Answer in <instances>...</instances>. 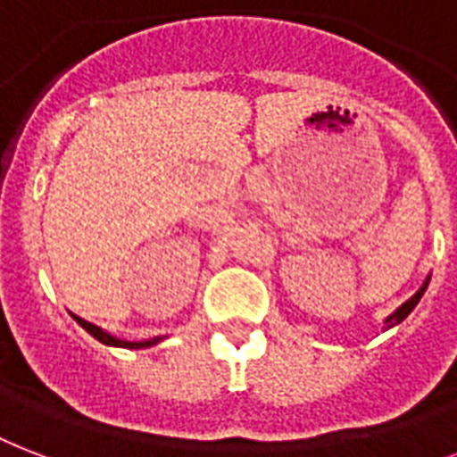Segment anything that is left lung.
Returning <instances> with one entry per match:
<instances>
[{
  "mask_svg": "<svg viewBox=\"0 0 457 457\" xmlns=\"http://www.w3.org/2000/svg\"><path fill=\"white\" fill-rule=\"evenodd\" d=\"M429 280H431V275H427V280H424V283H422V287L414 292L412 297L405 299V302H403V304H400L398 309H395V312L388 313V316L383 319V330H388V328H393V326H398V323L405 321V319H407V316H410V312H412L414 306L420 304V299H422V295H424V292H427V287H429Z\"/></svg>",
  "mask_w": 457,
  "mask_h": 457,
  "instance_id": "obj_1",
  "label": "left lung"
}]
</instances>
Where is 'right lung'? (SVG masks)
Listing matches in <instances>:
<instances>
[{"label":"right lung","mask_w":457,"mask_h":457,"mask_svg":"<svg viewBox=\"0 0 457 457\" xmlns=\"http://www.w3.org/2000/svg\"><path fill=\"white\" fill-rule=\"evenodd\" d=\"M74 316V321L81 326L86 333H90V336L96 337L97 343L107 345V347H127V350H144V347H153V345H158L162 337H148V340H124V337H117L112 336V333H107V330H103L100 326H96V323L86 321V319H81V316H76V313H71Z\"/></svg>","instance_id":"obj_1"}]
</instances>
